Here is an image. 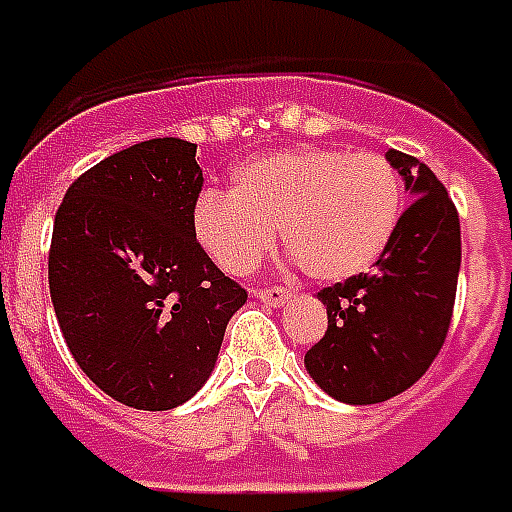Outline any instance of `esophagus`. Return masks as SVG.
<instances>
[{
    "label": "esophagus",
    "mask_w": 512,
    "mask_h": 512,
    "mask_svg": "<svg viewBox=\"0 0 512 512\" xmlns=\"http://www.w3.org/2000/svg\"><path fill=\"white\" fill-rule=\"evenodd\" d=\"M253 296L259 298L261 304L282 306L285 301H288V290H285V288H256V290H253Z\"/></svg>",
    "instance_id": "34e87169"
}]
</instances>
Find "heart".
<instances>
[{
	"instance_id": "heart-1",
	"label": "heart",
	"mask_w": 512,
	"mask_h": 512,
	"mask_svg": "<svg viewBox=\"0 0 512 512\" xmlns=\"http://www.w3.org/2000/svg\"><path fill=\"white\" fill-rule=\"evenodd\" d=\"M402 214L394 166L375 153L293 147L235 171L232 192H206L192 230L230 275H248L282 245L314 280L367 272L386 251Z\"/></svg>"
}]
</instances>
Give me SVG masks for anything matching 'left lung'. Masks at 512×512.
Instances as JSON below:
<instances>
[{"instance_id":"1","label":"left lung","mask_w":512,"mask_h":512,"mask_svg":"<svg viewBox=\"0 0 512 512\" xmlns=\"http://www.w3.org/2000/svg\"><path fill=\"white\" fill-rule=\"evenodd\" d=\"M410 208L372 275H354L317 293L327 306V333L306 351L312 380L343 404H378L423 378L447 338L457 275L460 216L418 158L388 150Z\"/></svg>"}]
</instances>
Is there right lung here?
<instances>
[{
  "instance_id": "1",
  "label": "right lung",
  "mask_w": 512,
  "mask_h": 512,
  "mask_svg": "<svg viewBox=\"0 0 512 512\" xmlns=\"http://www.w3.org/2000/svg\"><path fill=\"white\" fill-rule=\"evenodd\" d=\"M198 145L163 137L81 174L57 208L49 293L73 359L134 410H174L214 372L245 290L192 230Z\"/></svg>"
}]
</instances>
